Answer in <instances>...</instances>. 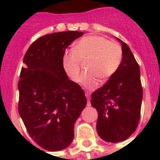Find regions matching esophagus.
<instances>
[{
  "mask_svg": "<svg viewBox=\"0 0 160 160\" xmlns=\"http://www.w3.org/2000/svg\"><path fill=\"white\" fill-rule=\"evenodd\" d=\"M85 94H86V96H87V100H88V102H87V106H88V107H90V92H88V91H86V93H85Z\"/></svg>",
  "mask_w": 160,
  "mask_h": 160,
  "instance_id": "1",
  "label": "esophagus"
}]
</instances>
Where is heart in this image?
Wrapping results in <instances>:
<instances>
[{"mask_svg":"<svg viewBox=\"0 0 160 160\" xmlns=\"http://www.w3.org/2000/svg\"><path fill=\"white\" fill-rule=\"evenodd\" d=\"M85 63V73L79 82L87 89H94L98 79L106 81L116 73L122 61V49L119 44L102 36L82 38L63 54L62 68L73 82L78 81L82 62Z\"/></svg>","mask_w":160,"mask_h":160,"instance_id":"obj_1","label":"heart"}]
</instances>
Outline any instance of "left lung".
<instances>
[{"mask_svg":"<svg viewBox=\"0 0 160 160\" xmlns=\"http://www.w3.org/2000/svg\"><path fill=\"white\" fill-rule=\"evenodd\" d=\"M117 40L122 45V63L106 84L91 94L90 101L98 114V134L111 142L126 140L135 132L142 99L139 66L129 46Z\"/></svg>","mask_w":160,"mask_h":160,"instance_id":"8db88e82","label":"left lung"}]
</instances>
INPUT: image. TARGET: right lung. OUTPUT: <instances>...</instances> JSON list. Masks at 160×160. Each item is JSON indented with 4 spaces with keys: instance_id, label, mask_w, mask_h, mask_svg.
<instances>
[{
    "instance_id": "1",
    "label": "right lung",
    "mask_w": 160,
    "mask_h": 160,
    "mask_svg": "<svg viewBox=\"0 0 160 160\" xmlns=\"http://www.w3.org/2000/svg\"><path fill=\"white\" fill-rule=\"evenodd\" d=\"M82 35L78 31L44 35L31 44L23 59L18 111L32 140L50 152L71 143L74 123L87 106L83 90L62 68L66 49Z\"/></svg>"
}]
</instances>
